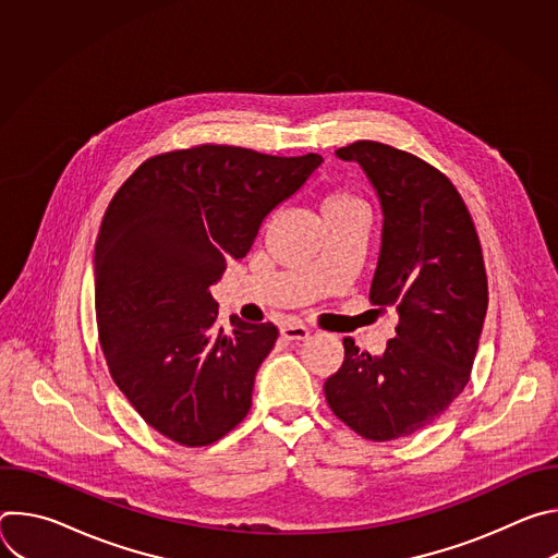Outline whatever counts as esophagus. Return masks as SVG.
I'll use <instances>...</instances> for the list:
<instances>
[{
    "instance_id": "obj_1",
    "label": "esophagus",
    "mask_w": 558,
    "mask_h": 558,
    "mask_svg": "<svg viewBox=\"0 0 558 558\" xmlns=\"http://www.w3.org/2000/svg\"><path fill=\"white\" fill-rule=\"evenodd\" d=\"M280 333L284 340H306L308 338V329L304 325H282Z\"/></svg>"
}]
</instances>
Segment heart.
I'll return each instance as SVG.
<instances>
[{"label": "heart", "mask_w": 558, "mask_h": 558, "mask_svg": "<svg viewBox=\"0 0 558 558\" xmlns=\"http://www.w3.org/2000/svg\"><path fill=\"white\" fill-rule=\"evenodd\" d=\"M351 209H364L362 201L347 187H331L325 192L320 201V211L323 214H333V211H351Z\"/></svg>", "instance_id": "b5f03b06"}]
</instances>
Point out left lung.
<instances>
[{"instance_id":"left-lung-1","label":"left lung","mask_w":558,"mask_h":558,"mask_svg":"<svg viewBox=\"0 0 558 558\" xmlns=\"http://www.w3.org/2000/svg\"><path fill=\"white\" fill-rule=\"evenodd\" d=\"M336 154L377 190L384 229L368 298L395 306L400 323L379 357L344 338L325 395L360 437L390 441L433 424L470 379L488 311L484 252L461 194L424 158L379 141Z\"/></svg>"}]
</instances>
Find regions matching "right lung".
I'll list each match as a JSON object with an SVG mask.
<instances>
[{"label":"right lung","instance_id":"right-lung-1","mask_svg":"<svg viewBox=\"0 0 558 558\" xmlns=\"http://www.w3.org/2000/svg\"><path fill=\"white\" fill-rule=\"evenodd\" d=\"M320 163L203 143L147 158L112 196L95 247L99 344L132 409L179 446H209L250 413L278 329L235 315L218 329L209 287Z\"/></svg>","mask_w":558,"mask_h":558}]
</instances>
